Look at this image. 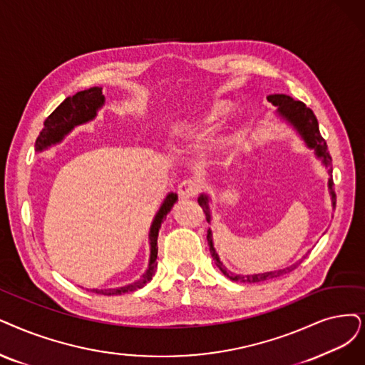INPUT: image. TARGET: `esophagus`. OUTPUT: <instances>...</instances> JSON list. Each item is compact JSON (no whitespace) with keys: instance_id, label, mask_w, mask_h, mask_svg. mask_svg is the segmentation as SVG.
Listing matches in <instances>:
<instances>
[{"instance_id":"34e87169","label":"esophagus","mask_w":365,"mask_h":365,"mask_svg":"<svg viewBox=\"0 0 365 365\" xmlns=\"http://www.w3.org/2000/svg\"><path fill=\"white\" fill-rule=\"evenodd\" d=\"M200 192V184L195 180H185L178 185V195L182 199H193Z\"/></svg>"}]
</instances>
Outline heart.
Wrapping results in <instances>:
<instances>
[{
	"label": "heart",
	"instance_id": "b5f03b06",
	"mask_svg": "<svg viewBox=\"0 0 365 365\" xmlns=\"http://www.w3.org/2000/svg\"><path fill=\"white\" fill-rule=\"evenodd\" d=\"M229 112V106L223 101H217L211 106L199 110L197 113L188 116L184 121L178 123L173 128V133L178 139L188 140V142H200L212 135L215 130L222 125L226 115ZM229 140L220 143L217 148L215 154L223 155L229 148Z\"/></svg>",
	"mask_w": 365,
	"mask_h": 365
}]
</instances>
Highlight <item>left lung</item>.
I'll return each mask as SVG.
<instances>
[{"label":"left lung","mask_w":365,"mask_h":365,"mask_svg":"<svg viewBox=\"0 0 365 365\" xmlns=\"http://www.w3.org/2000/svg\"><path fill=\"white\" fill-rule=\"evenodd\" d=\"M268 101L274 106H277V113H279L283 120H286L290 125H292L297 132L299 133V136L305 140L307 143L309 148L314 150V154L322 158L324 165L328 168V173H332V168H331V155L328 151V145L325 142V139L320 136L319 132V124H317V118L316 115L313 113V110L310 108L305 106L302 101L299 100H294L292 97H289L286 94H271L267 97ZM332 177H329L328 180V185H329V193H331V199H332V205H335V193L332 190ZM208 196L207 195H200L197 202L199 205L202 207L203 212L207 215V220H211V214H210V205H208ZM207 240H208V245H210V252L212 255V259L215 260V265L220 268V271L227 277L229 280L232 282H241V283H260V282H265V280H271V279H277V277L284 275L290 271H294L301 262L298 260L297 264L290 265L287 268L279 269V271H269V272H264V274H253V275H241V274H235L232 271H227V268L222 264L220 259H218V255L215 253L214 249V244H212V233L211 229H208L207 233ZM305 257V256H304Z\"/></svg>","instance_id":"obj_1"}]
</instances>
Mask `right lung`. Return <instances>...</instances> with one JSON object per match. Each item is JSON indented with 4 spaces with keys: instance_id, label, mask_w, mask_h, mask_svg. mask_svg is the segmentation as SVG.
Listing matches in <instances>:
<instances>
[{
    "instance_id": "add662e5",
    "label": "right lung",
    "mask_w": 365,
    "mask_h": 365,
    "mask_svg": "<svg viewBox=\"0 0 365 365\" xmlns=\"http://www.w3.org/2000/svg\"><path fill=\"white\" fill-rule=\"evenodd\" d=\"M105 105V96L101 88L98 86H93L90 90L79 91L75 96L67 97L63 103L58 106L45 121L41 132L36 140V151H43L49 148L51 145L61 142L66 135H68L73 128L79 124L88 123L93 118H96L97 110ZM178 200L177 193H169L163 202V205L160 207L157 215L154 217L151 229H150V245H151V255H150V264L148 269L145 272L140 279L132 284H127L123 287H115V289H93V292L100 295H121L128 294L138 290L147 284L155 272L157 268V237H158V229L162 227V223L166 218V215L170 212L173 203Z\"/></svg>"
}]
</instances>
